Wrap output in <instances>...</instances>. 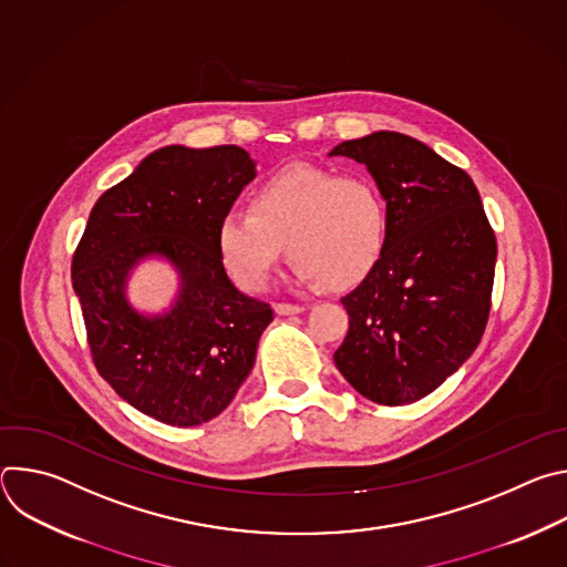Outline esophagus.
I'll list each match as a JSON object with an SVG mask.
<instances>
[{
  "label": "esophagus",
  "instance_id": "34e87169",
  "mask_svg": "<svg viewBox=\"0 0 567 567\" xmlns=\"http://www.w3.org/2000/svg\"><path fill=\"white\" fill-rule=\"evenodd\" d=\"M276 311L280 316H289V313H300L305 311V305H291V302H276Z\"/></svg>",
  "mask_w": 567,
  "mask_h": 567
}]
</instances>
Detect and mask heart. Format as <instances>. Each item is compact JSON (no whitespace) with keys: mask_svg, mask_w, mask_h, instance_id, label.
Instances as JSON below:
<instances>
[{"mask_svg":"<svg viewBox=\"0 0 567 567\" xmlns=\"http://www.w3.org/2000/svg\"><path fill=\"white\" fill-rule=\"evenodd\" d=\"M385 237L388 210L377 184L320 166L278 173L256 190L251 213L228 210L217 226L224 265L249 291L269 282L285 245L298 280L354 287L381 260Z\"/></svg>","mask_w":567,"mask_h":567,"instance_id":"1","label":"heart"}]
</instances>
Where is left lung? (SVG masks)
Masks as SVG:
<instances>
[{
	"label": "left lung",
	"mask_w": 567,
	"mask_h": 567,
	"mask_svg": "<svg viewBox=\"0 0 567 567\" xmlns=\"http://www.w3.org/2000/svg\"><path fill=\"white\" fill-rule=\"evenodd\" d=\"M330 156L365 164L385 199L388 237L346 298L339 372L365 399L403 406L431 394L477 348L492 309L496 235L473 179L422 141L374 132Z\"/></svg>",
	"instance_id": "8db88e82"
}]
</instances>
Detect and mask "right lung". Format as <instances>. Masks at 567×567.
I'll return each mask as SVG.
<instances>
[{"label":"right lung","mask_w":567,"mask_h":567,"mask_svg":"<svg viewBox=\"0 0 567 567\" xmlns=\"http://www.w3.org/2000/svg\"><path fill=\"white\" fill-rule=\"evenodd\" d=\"M254 179V158L237 145L161 147L99 197L75 247L71 282L94 365L130 406L164 424L217 417L274 320L267 302L228 280L217 245L219 219ZM152 255L183 280L161 317L138 315L124 298L128 271Z\"/></svg>","instance_id":"add662e5"}]
</instances>
